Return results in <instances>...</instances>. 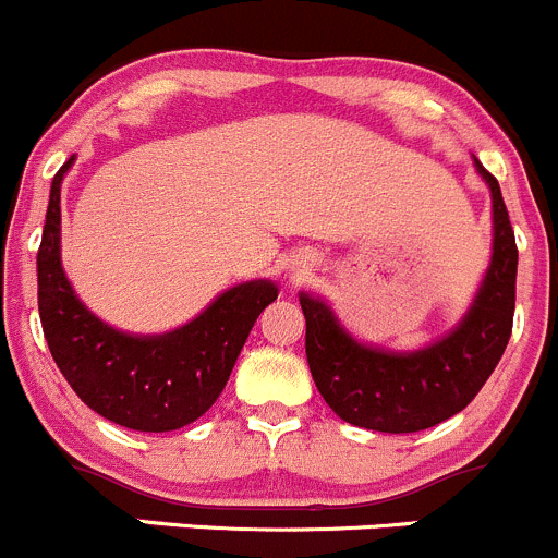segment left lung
Returning a JSON list of instances; mask_svg holds the SVG:
<instances>
[{"mask_svg": "<svg viewBox=\"0 0 558 558\" xmlns=\"http://www.w3.org/2000/svg\"><path fill=\"white\" fill-rule=\"evenodd\" d=\"M492 189L494 256L470 313L448 337L415 353H388L353 340L329 307L302 294L307 364L320 397L342 421L373 432H421L464 410L502 359L513 331L519 247L497 178Z\"/></svg>", "mask_w": 558, "mask_h": 558, "instance_id": "left-lung-1", "label": "left lung"}]
</instances>
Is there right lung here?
Instances as JSON below:
<instances>
[{"mask_svg": "<svg viewBox=\"0 0 558 558\" xmlns=\"http://www.w3.org/2000/svg\"><path fill=\"white\" fill-rule=\"evenodd\" d=\"M56 172L37 251V305L50 356L92 410L134 432H172L221 397L253 324L278 289L267 280L223 291L199 318L167 335L134 337L81 305L61 269V178Z\"/></svg>", "mask_w": 558, "mask_h": 558, "instance_id": "obj_1", "label": "right lung"}]
</instances>
